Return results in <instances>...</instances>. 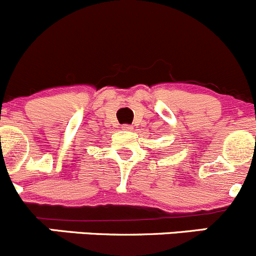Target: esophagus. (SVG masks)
I'll use <instances>...</instances> for the list:
<instances>
[{
	"mask_svg": "<svg viewBox=\"0 0 256 256\" xmlns=\"http://www.w3.org/2000/svg\"><path fill=\"white\" fill-rule=\"evenodd\" d=\"M122 129H123V130H132V126H129V124H123V126H122Z\"/></svg>",
	"mask_w": 256,
	"mask_h": 256,
	"instance_id": "34e87169",
	"label": "esophagus"
}]
</instances>
